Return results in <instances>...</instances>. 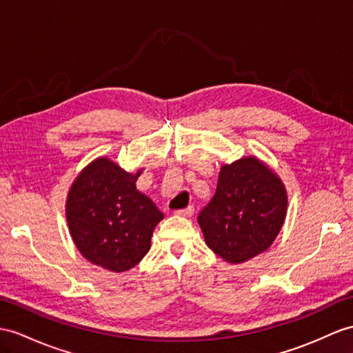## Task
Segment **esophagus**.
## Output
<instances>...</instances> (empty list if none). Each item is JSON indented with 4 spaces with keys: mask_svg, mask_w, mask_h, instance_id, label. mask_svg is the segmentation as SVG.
Returning <instances> with one entry per match:
<instances>
[{
    "mask_svg": "<svg viewBox=\"0 0 353 353\" xmlns=\"http://www.w3.org/2000/svg\"><path fill=\"white\" fill-rule=\"evenodd\" d=\"M193 212H194V208H193V206H187V208H184V210H178V211H175L176 216H181V217H192V216H193Z\"/></svg>",
    "mask_w": 353,
    "mask_h": 353,
    "instance_id": "obj_1",
    "label": "esophagus"
}]
</instances>
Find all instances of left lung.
Masks as SVG:
<instances>
[{"label": "left lung", "mask_w": 353, "mask_h": 353, "mask_svg": "<svg viewBox=\"0 0 353 353\" xmlns=\"http://www.w3.org/2000/svg\"><path fill=\"white\" fill-rule=\"evenodd\" d=\"M281 178L254 156L220 168L216 194L197 216L205 243L223 261L238 265L268 250L286 219Z\"/></svg>", "instance_id": "1"}]
</instances>
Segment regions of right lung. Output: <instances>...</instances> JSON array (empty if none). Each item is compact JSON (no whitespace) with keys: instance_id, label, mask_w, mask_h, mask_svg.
I'll list each match as a JSON object with an SVG mask.
<instances>
[{"instance_id":"add662e5","label":"right lung","mask_w":353,"mask_h":353,"mask_svg":"<svg viewBox=\"0 0 353 353\" xmlns=\"http://www.w3.org/2000/svg\"><path fill=\"white\" fill-rule=\"evenodd\" d=\"M142 174L125 172L99 157L74 178L65 199V219L73 243L88 262L124 272L150 252L163 212L136 188Z\"/></svg>"}]
</instances>
